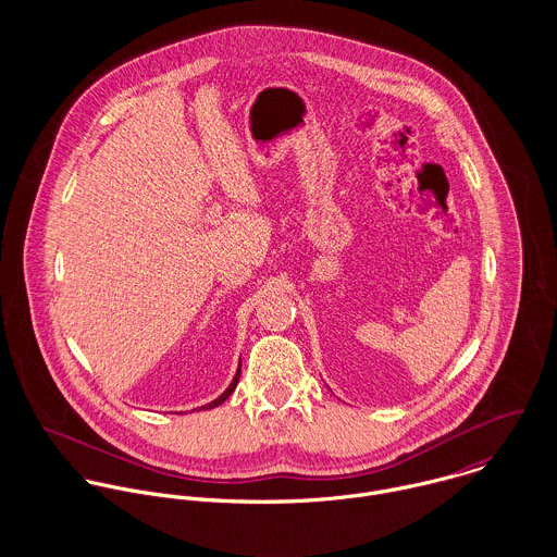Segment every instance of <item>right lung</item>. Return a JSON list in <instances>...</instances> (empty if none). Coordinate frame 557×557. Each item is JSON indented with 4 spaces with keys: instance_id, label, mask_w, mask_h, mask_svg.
<instances>
[{
    "instance_id": "right-lung-1",
    "label": "right lung",
    "mask_w": 557,
    "mask_h": 557,
    "mask_svg": "<svg viewBox=\"0 0 557 557\" xmlns=\"http://www.w3.org/2000/svg\"><path fill=\"white\" fill-rule=\"evenodd\" d=\"M239 369H242V364H239ZM239 369H238V373H236V377H234V382H232V384H230V388H227V391H225V393H223V395H221V397L216 398V400H212V403H208V405H206V407H203V409H212V407H219V405H221V403H225V400H227V398H230V395H232V393H234V391H236V386H238Z\"/></svg>"
}]
</instances>
